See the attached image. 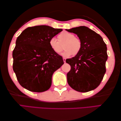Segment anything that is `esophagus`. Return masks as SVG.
<instances>
[{"mask_svg": "<svg viewBox=\"0 0 121 121\" xmlns=\"http://www.w3.org/2000/svg\"><path fill=\"white\" fill-rule=\"evenodd\" d=\"M63 61H64V62H65V61H66V59L65 58H63Z\"/></svg>", "mask_w": 121, "mask_h": 121, "instance_id": "34e87169", "label": "esophagus"}]
</instances>
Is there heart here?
<instances>
[{
    "label": "heart",
    "mask_w": 121,
    "mask_h": 121,
    "mask_svg": "<svg viewBox=\"0 0 121 121\" xmlns=\"http://www.w3.org/2000/svg\"><path fill=\"white\" fill-rule=\"evenodd\" d=\"M58 40L52 38L49 40V44L54 52L59 55L62 52L63 48L65 49L62 55L68 57L70 56L76 55L80 52L82 47V43L79 38L75 37V35L71 33L63 32L58 36Z\"/></svg>",
    "instance_id": "heart-1"
}]
</instances>
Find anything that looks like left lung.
I'll use <instances>...</instances> for the list:
<instances>
[{"label":"left lung","mask_w":121,"mask_h":121,"mask_svg":"<svg viewBox=\"0 0 121 121\" xmlns=\"http://www.w3.org/2000/svg\"><path fill=\"white\" fill-rule=\"evenodd\" d=\"M66 30L76 34L82 43L80 52L66 60L71 66L67 73L69 85L75 91L82 92L96 89L106 72V44L101 36L87 27L81 26Z\"/></svg>","instance_id":"obj_1"}]
</instances>
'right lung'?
<instances>
[{"label": "right lung", "instance_id": "add662e5", "mask_svg": "<svg viewBox=\"0 0 121 121\" xmlns=\"http://www.w3.org/2000/svg\"><path fill=\"white\" fill-rule=\"evenodd\" d=\"M61 31L38 25L27 27L17 37L12 52L13 70L24 88L37 92L50 88L53 73L64 62L62 56L51 49L49 42Z\"/></svg>", "mask_w": 121, "mask_h": 121}]
</instances>
